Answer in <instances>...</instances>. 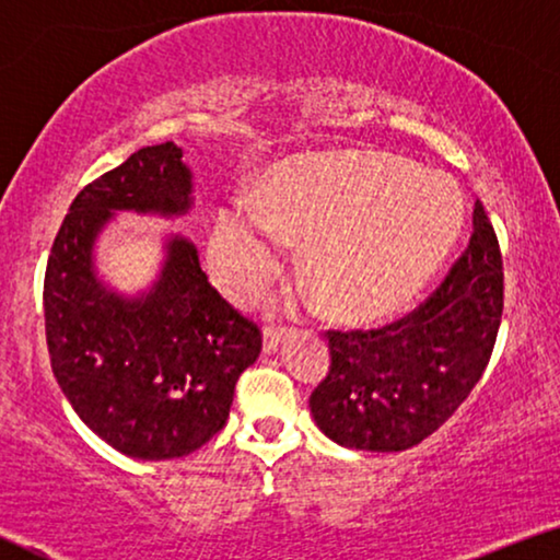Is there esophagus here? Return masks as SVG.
Masks as SVG:
<instances>
[{
  "mask_svg": "<svg viewBox=\"0 0 560 560\" xmlns=\"http://www.w3.org/2000/svg\"><path fill=\"white\" fill-rule=\"evenodd\" d=\"M287 334H289V327H281V324H266L264 327V352L266 354L277 352Z\"/></svg>",
  "mask_w": 560,
  "mask_h": 560,
  "instance_id": "esophagus-1",
  "label": "esophagus"
}]
</instances>
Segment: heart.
Listing matches in <instances>:
<instances>
[{
	"label": "heart",
	"instance_id": "b5f03b06",
	"mask_svg": "<svg viewBox=\"0 0 560 560\" xmlns=\"http://www.w3.org/2000/svg\"><path fill=\"white\" fill-rule=\"evenodd\" d=\"M463 223V198L445 175L374 150L302 155L279 165L256 198L219 213L211 256L233 294L277 277L287 230L308 238L304 271L329 312L377 319L424 287Z\"/></svg>",
	"mask_w": 560,
	"mask_h": 560
}]
</instances>
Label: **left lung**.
Segmentation results:
<instances>
[{"label": "left lung", "mask_w": 560, "mask_h": 560, "mask_svg": "<svg viewBox=\"0 0 560 560\" xmlns=\"http://www.w3.org/2000/svg\"><path fill=\"white\" fill-rule=\"evenodd\" d=\"M503 316V256L482 200L440 287L397 322L329 329L331 366L308 397L324 435L352 450L420 445L460 407L493 354Z\"/></svg>", "instance_id": "left-lung-1"}]
</instances>
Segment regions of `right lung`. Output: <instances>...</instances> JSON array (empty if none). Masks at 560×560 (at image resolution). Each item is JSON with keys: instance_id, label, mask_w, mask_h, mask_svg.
Returning <instances> with one entry per match:
<instances>
[{"instance_id": "add662e5", "label": "right lung", "mask_w": 560, "mask_h": 560, "mask_svg": "<svg viewBox=\"0 0 560 560\" xmlns=\"http://www.w3.org/2000/svg\"><path fill=\"white\" fill-rule=\"evenodd\" d=\"M183 150L165 140L88 183L57 231L45 271V331L57 385L95 435L140 460H171L223 430L261 329L200 269L196 246L168 241L155 287L122 299L95 277L93 244L113 211L190 208Z\"/></svg>"}]
</instances>
